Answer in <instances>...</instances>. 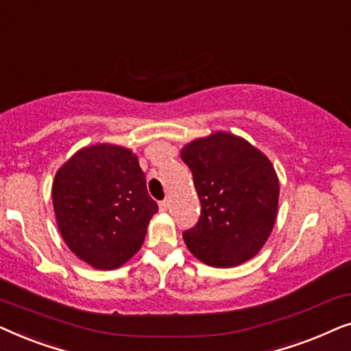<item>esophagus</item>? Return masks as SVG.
I'll return each instance as SVG.
<instances>
[{
  "mask_svg": "<svg viewBox=\"0 0 351 351\" xmlns=\"http://www.w3.org/2000/svg\"><path fill=\"white\" fill-rule=\"evenodd\" d=\"M167 208H169V201H167V199L161 201V203H160V209H161V210H167Z\"/></svg>",
  "mask_w": 351,
  "mask_h": 351,
  "instance_id": "esophagus-1",
  "label": "esophagus"
}]
</instances>
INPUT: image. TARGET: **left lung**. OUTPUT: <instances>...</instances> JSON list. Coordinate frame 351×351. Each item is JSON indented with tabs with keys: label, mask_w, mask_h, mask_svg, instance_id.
<instances>
[{
	"label": "left lung",
	"mask_w": 351,
	"mask_h": 351,
	"mask_svg": "<svg viewBox=\"0 0 351 351\" xmlns=\"http://www.w3.org/2000/svg\"><path fill=\"white\" fill-rule=\"evenodd\" d=\"M180 158L201 201L198 223L184 232L189 251L215 268L257 256L278 214L280 180L271 161L246 138L222 131L186 143Z\"/></svg>",
	"instance_id": "1"
}]
</instances>
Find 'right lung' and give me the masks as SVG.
<instances>
[{"mask_svg":"<svg viewBox=\"0 0 351 351\" xmlns=\"http://www.w3.org/2000/svg\"><path fill=\"white\" fill-rule=\"evenodd\" d=\"M59 232L71 252L97 270H114L137 254L158 204L137 155L113 143L84 147L52 182Z\"/></svg>","mask_w":351,"mask_h":351,"instance_id":"add662e5","label":"right lung"}]
</instances>
